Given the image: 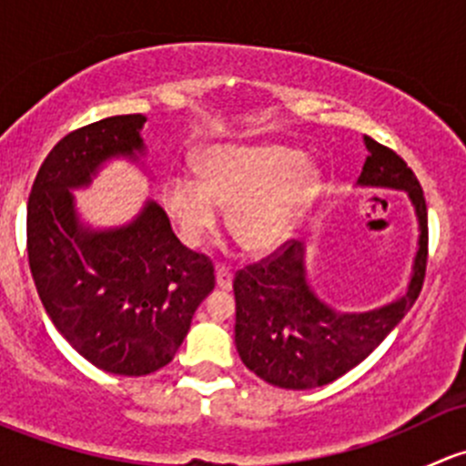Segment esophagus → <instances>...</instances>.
Masks as SVG:
<instances>
[{
	"instance_id": "34e87169",
	"label": "esophagus",
	"mask_w": 466,
	"mask_h": 466,
	"mask_svg": "<svg viewBox=\"0 0 466 466\" xmlns=\"http://www.w3.org/2000/svg\"><path fill=\"white\" fill-rule=\"evenodd\" d=\"M216 286H218L220 290L232 289V272H229V268L216 266Z\"/></svg>"
}]
</instances>
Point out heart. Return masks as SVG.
<instances>
[{"mask_svg":"<svg viewBox=\"0 0 466 466\" xmlns=\"http://www.w3.org/2000/svg\"><path fill=\"white\" fill-rule=\"evenodd\" d=\"M200 180L176 173L164 182L162 205L187 248L216 232L218 209L250 255L275 250L293 232L322 187V168L284 144H220L200 157Z\"/></svg>","mask_w":466,"mask_h":466,"instance_id":"obj_1","label":"heart"}]
</instances>
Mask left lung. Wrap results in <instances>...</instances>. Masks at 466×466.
Here are the masks:
<instances>
[{"mask_svg":"<svg viewBox=\"0 0 466 466\" xmlns=\"http://www.w3.org/2000/svg\"><path fill=\"white\" fill-rule=\"evenodd\" d=\"M368 159L356 187L403 191L417 216V250L406 290L370 311H338L309 281L307 246L293 241L270 261L234 277V342L246 368L270 385L311 390L331 383L368 359L406 318L426 270L429 216L415 173L390 148L363 137Z\"/></svg>","mask_w":466,"mask_h":466,"instance_id":"left-lung-1","label":"left lung"}]
</instances>
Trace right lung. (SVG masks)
<instances>
[{"instance_id":"obj_1","label":"right lung","mask_w":466,"mask_h":466,"mask_svg":"<svg viewBox=\"0 0 466 466\" xmlns=\"http://www.w3.org/2000/svg\"><path fill=\"white\" fill-rule=\"evenodd\" d=\"M144 115L89 124L60 139L37 171L26 207L29 266L60 336L94 368L144 377L168 365L214 290V266L187 250L153 198L124 225L96 228L78 211L112 159L146 173Z\"/></svg>"}]
</instances>
